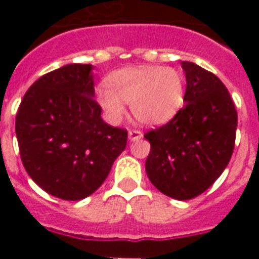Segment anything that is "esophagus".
<instances>
[{"label": "esophagus", "instance_id": "34e87169", "mask_svg": "<svg viewBox=\"0 0 259 259\" xmlns=\"http://www.w3.org/2000/svg\"><path fill=\"white\" fill-rule=\"evenodd\" d=\"M143 137V133L139 130H129V140L130 141H139Z\"/></svg>", "mask_w": 259, "mask_h": 259}]
</instances>
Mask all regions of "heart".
Instances as JSON below:
<instances>
[{
	"label": "heart",
	"mask_w": 259,
	"mask_h": 259,
	"mask_svg": "<svg viewBox=\"0 0 259 259\" xmlns=\"http://www.w3.org/2000/svg\"><path fill=\"white\" fill-rule=\"evenodd\" d=\"M108 85L96 89V101L109 122L118 123L126 112L124 102L141 124L161 126L178 115L186 97V77L172 66L137 65L115 70Z\"/></svg>",
	"instance_id": "heart-1"
}]
</instances>
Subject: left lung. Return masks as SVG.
<instances>
[{
	"label": "left lung",
	"instance_id": "8db88e82",
	"mask_svg": "<svg viewBox=\"0 0 259 259\" xmlns=\"http://www.w3.org/2000/svg\"><path fill=\"white\" fill-rule=\"evenodd\" d=\"M186 105L170 122L144 135L151 144L148 179L175 200H190L222 175L233 154L237 112L228 89L211 72L182 61Z\"/></svg>",
	"mask_w": 259,
	"mask_h": 259
}]
</instances>
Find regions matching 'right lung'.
Wrapping results in <instances>:
<instances>
[{"mask_svg": "<svg viewBox=\"0 0 259 259\" xmlns=\"http://www.w3.org/2000/svg\"><path fill=\"white\" fill-rule=\"evenodd\" d=\"M15 130L26 172L48 194L68 201L93 194L127 141L126 130L102 120L90 64L65 65L34 81Z\"/></svg>", "mask_w": 259, "mask_h": 259, "instance_id": "right-lung-1", "label": "right lung"}]
</instances>
